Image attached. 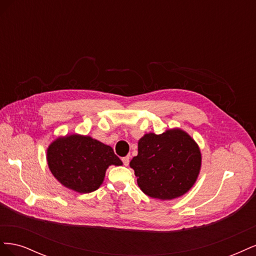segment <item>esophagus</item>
Instances as JSON below:
<instances>
[{
  "label": "esophagus",
  "instance_id": "esophagus-1",
  "mask_svg": "<svg viewBox=\"0 0 256 256\" xmlns=\"http://www.w3.org/2000/svg\"><path fill=\"white\" fill-rule=\"evenodd\" d=\"M122 160V164H124V166H127L129 164V157L128 156L127 157H124Z\"/></svg>",
  "mask_w": 256,
  "mask_h": 256
}]
</instances>
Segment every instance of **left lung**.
Wrapping results in <instances>:
<instances>
[{
  "label": "left lung",
  "instance_id": "obj_1",
  "mask_svg": "<svg viewBox=\"0 0 256 256\" xmlns=\"http://www.w3.org/2000/svg\"><path fill=\"white\" fill-rule=\"evenodd\" d=\"M202 156L196 141L184 130L146 134L130 161L138 187L154 198L173 200L187 193L198 180Z\"/></svg>",
  "mask_w": 256,
  "mask_h": 256
}]
</instances>
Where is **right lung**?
Listing matches in <instances>:
<instances>
[{
    "instance_id": "right-lung-1",
    "label": "right lung",
    "mask_w": 256,
    "mask_h": 256,
    "mask_svg": "<svg viewBox=\"0 0 256 256\" xmlns=\"http://www.w3.org/2000/svg\"><path fill=\"white\" fill-rule=\"evenodd\" d=\"M47 161L53 176L66 188L79 193L97 190L106 168L122 164L111 146L81 134L53 141L47 150Z\"/></svg>"
}]
</instances>
